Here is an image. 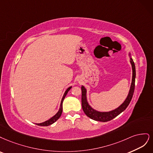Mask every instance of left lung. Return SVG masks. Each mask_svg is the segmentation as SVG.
<instances>
[{"label": "left lung", "mask_w": 153, "mask_h": 153, "mask_svg": "<svg viewBox=\"0 0 153 153\" xmlns=\"http://www.w3.org/2000/svg\"><path fill=\"white\" fill-rule=\"evenodd\" d=\"M128 56L130 58V63L131 65L132 68V79L131 83L130 85V88L129 90L128 94L126 99L121 104L117 107L116 109L109 111H98L93 108L89 104V103L87 100V90L86 88L84 86H81L82 90V97H81V103H82V108L84 112L85 113L86 115L89 117L91 119L101 121V122H107L111 121V120L114 119V117L120 114L122 112L124 111L126 107L128 106L132 98L133 95H134V89H135V81L136 77V72H135V63L133 61V59L131 57L130 53H128Z\"/></svg>", "instance_id": "1"}]
</instances>
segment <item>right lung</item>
<instances>
[{
    "mask_svg": "<svg viewBox=\"0 0 153 153\" xmlns=\"http://www.w3.org/2000/svg\"><path fill=\"white\" fill-rule=\"evenodd\" d=\"M72 86H69L68 87L67 89L66 90V91H65V93H64L63 94V96L62 98V100H61V103H60V109H59L58 111L56 112V114L55 115H54L52 117H51L50 120H48L46 121H44L43 123H36V125H39V126H49V125H51L52 124H53L54 123L56 122L59 118H60V117L62 115V109H63V106H62V103H63V100L64 98H65V97H66L67 93L68 92V91H69L71 88H72Z\"/></svg>",
    "mask_w": 153,
    "mask_h": 153,
    "instance_id": "1",
    "label": "right lung"
}]
</instances>
